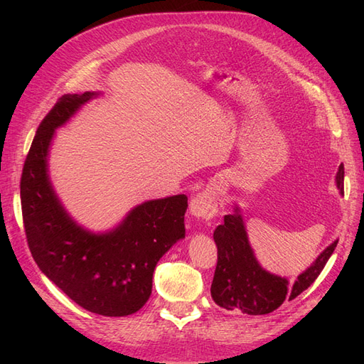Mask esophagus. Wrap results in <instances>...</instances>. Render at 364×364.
<instances>
[{"mask_svg": "<svg viewBox=\"0 0 364 364\" xmlns=\"http://www.w3.org/2000/svg\"><path fill=\"white\" fill-rule=\"evenodd\" d=\"M218 211V200L213 191H203L193 197L190 202V214L194 218L209 220L213 218Z\"/></svg>", "mask_w": 364, "mask_h": 364, "instance_id": "esophagus-1", "label": "esophagus"}]
</instances>
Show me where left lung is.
<instances>
[{
	"label": "left lung",
	"mask_w": 364,
	"mask_h": 364,
	"mask_svg": "<svg viewBox=\"0 0 364 364\" xmlns=\"http://www.w3.org/2000/svg\"><path fill=\"white\" fill-rule=\"evenodd\" d=\"M345 168L340 164L336 174V183L340 194H343ZM217 245V267L211 285L214 302L226 310H241L250 316L269 314L279 308L284 301H293L317 279L325 264L338 243L329 245L316 261L302 272L294 284L287 278L274 274L261 267L253 249L250 247L246 225L241 209L234 206V214L225 215V223L214 230Z\"/></svg>",
	"instance_id": "left-lung-1"
}]
</instances>
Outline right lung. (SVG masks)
I'll return each mask as SVG.
<instances>
[{"instance_id":"1","label":"right lung","mask_w":364,"mask_h":364,"mask_svg":"<svg viewBox=\"0 0 364 364\" xmlns=\"http://www.w3.org/2000/svg\"><path fill=\"white\" fill-rule=\"evenodd\" d=\"M98 95H63L42 119L21 178V206L28 247L42 273L85 310L121 317L144 306L158 261L185 238L188 197L136 205L106 232H92L68 214L50 179L51 141L56 129Z\"/></svg>"}]
</instances>
